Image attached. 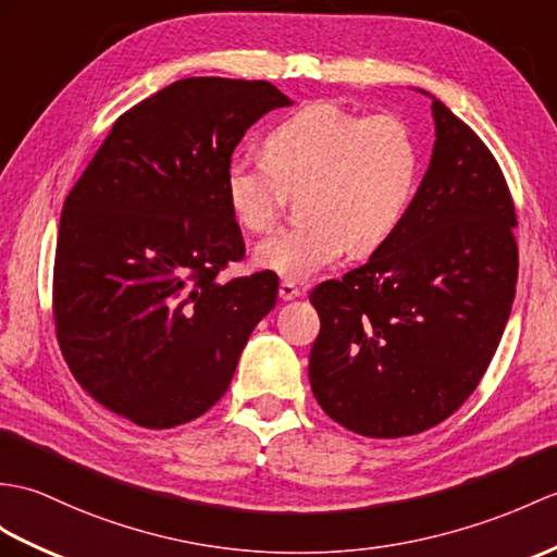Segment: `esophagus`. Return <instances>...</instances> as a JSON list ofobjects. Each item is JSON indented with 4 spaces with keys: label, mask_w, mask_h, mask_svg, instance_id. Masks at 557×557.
I'll return each mask as SVG.
<instances>
[{
    "label": "esophagus",
    "mask_w": 557,
    "mask_h": 557,
    "mask_svg": "<svg viewBox=\"0 0 557 557\" xmlns=\"http://www.w3.org/2000/svg\"><path fill=\"white\" fill-rule=\"evenodd\" d=\"M301 296V289L296 287L294 282H289V280H284L282 284H280V299L282 301H292V299H299Z\"/></svg>",
    "instance_id": "obj_1"
}]
</instances>
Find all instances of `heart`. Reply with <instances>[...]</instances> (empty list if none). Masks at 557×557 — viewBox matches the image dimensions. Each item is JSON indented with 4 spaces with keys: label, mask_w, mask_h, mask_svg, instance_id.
<instances>
[{
    "label": "heart",
    "mask_w": 557,
    "mask_h": 557,
    "mask_svg": "<svg viewBox=\"0 0 557 557\" xmlns=\"http://www.w3.org/2000/svg\"><path fill=\"white\" fill-rule=\"evenodd\" d=\"M263 163L232 161L223 191L235 223L258 235L277 223L287 197L301 191V225L263 239L258 268L304 282L351 249L370 253L389 239L410 209L420 149L392 113L360 119L337 103L310 101L270 127Z\"/></svg>",
    "instance_id": "1"
}]
</instances>
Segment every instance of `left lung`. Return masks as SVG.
<instances>
[{"label": "left lung", "instance_id": "1", "mask_svg": "<svg viewBox=\"0 0 557 557\" xmlns=\"http://www.w3.org/2000/svg\"><path fill=\"white\" fill-rule=\"evenodd\" d=\"M432 115V161L404 223L366 265L310 292L320 315L310 389L334 422L372 438L454 416L484 377L515 299L506 177L434 97Z\"/></svg>", "mask_w": 557, "mask_h": 557}]
</instances>
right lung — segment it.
Instances as JSON below:
<instances>
[{
	"mask_svg": "<svg viewBox=\"0 0 557 557\" xmlns=\"http://www.w3.org/2000/svg\"><path fill=\"white\" fill-rule=\"evenodd\" d=\"M292 99L265 81L185 77L139 101L63 201L54 261L61 354L97 404L147 430L203 416L277 301L244 258L223 177L244 133Z\"/></svg>",
	"mask_w": 557,
	"mask_h": 557,
	"instance_id": "right-lung-1",
	"label": "right lung"
}]
</instances>
